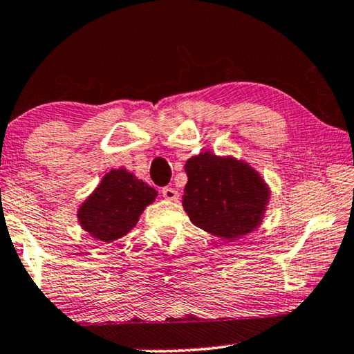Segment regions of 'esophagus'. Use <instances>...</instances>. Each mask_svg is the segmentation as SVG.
Instances as JSON below:
<instances>
[{
    "instance_id": "obj_1",
    "label": "esophagus",
    "mask_w": 354,
    "mask_h": 354,
    "mask_svg": "<svg viewBox=\"0 0 354 354\" xmlns=\"http://www.w3.org/2000/svg\"><path fill=\"white\" fill-rule=\"evenodd\" d=\"M162 196L166 198V200H169V201H176V200H178V193H177V190H174V188H171V187L162 188Z\"/></svg>"
}]
</instances>
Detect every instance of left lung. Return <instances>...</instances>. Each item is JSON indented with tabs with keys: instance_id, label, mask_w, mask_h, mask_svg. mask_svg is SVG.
Here are the masks:
<instances>
[{
	"instance_id": "8db88e82",
	"label": "left lung",
	"mask_w": 354,
	"mask_h": 354,
	"mask_svg": "<svg viewBox=\"0 0 354 354\" xmlns=\"http://www.w3.org/2000/svg\"><path fill=\"white\" fill-rule=\"evenodd\" d=\"M185 172L182 206L196 227L236 240L261 225L270 190L248 162L205 151L188 159Z\"/></svg>"
}]
</instances>
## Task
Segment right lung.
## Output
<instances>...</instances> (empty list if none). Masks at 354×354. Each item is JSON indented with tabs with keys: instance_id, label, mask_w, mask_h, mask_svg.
Here are the masks:
<instances>
[{
	"instance_id": "add662e5",
	"label": "right lung",
	"mask_w": 354,
	"mask_h": 354,
	"mask_svg": "<svg viewBox=\"0 0 354 354\" xmlns=\"http://www.w3.org/2000/svg\"><path fill=\"white\" fill-rule=\"evenodd\" d=\"M158 192L127 169H113L101 178L95 192L82 203L77 217L82 229L100 241L127 235L137 225L145 207L156 200Z\"/></svg>"
}]
</instances>
